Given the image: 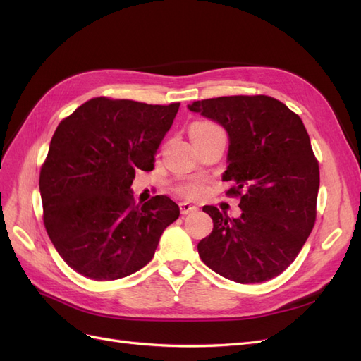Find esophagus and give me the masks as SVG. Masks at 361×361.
Returning a JSON list of instances; mask_svg holds the SVG:
<instances>
[{"mask_svg": "<svg viewBox=\"0 0 361 361\" xmlns=\"http://www.w3.org/2000/svg\"><path fill=\"white\" fill-rule=\"evenodd\" d=\"M179 206H180V212H182L183 215H187V214H190V212H195V211L199 209L197 206L191 204L190 202H182Z\"/></svg>", "mask_w": 361, "mask_h": 361, "instance_id": "1", "label": "esophagus"}]
</instances>
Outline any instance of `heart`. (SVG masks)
I'll return each instance as SVG.
<instances>
[{
  "label": "heart",
  "mask_w": 361,
  "mask_h": 361,
  "mask_svg": "<svg viewBox=\"0 0 361 361\" xmlns=\"http://www.w3.org/2000/svg\"><path fill=\"white\" fill-rule=\"evenodd\" d=\"M214 128H218L215 126L214 123H209V122H197L194 123L190 129V133H199V130H206V129H214ZM176 191L182 195H185V197H190V199H195L199 197V195L203 192V183L197 179H188V180H183L180 182L178 187H176Z\"/></svg>",
  "instance_id": "obj_1"
}]
</instances>
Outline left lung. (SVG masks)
Returning <instances> with one entry per match:
<instances>
[{
  "instance_id": "8db88e82",
  "label": "left lung",
  "mask_w": 361,
  "mask_h": 361,
  "mask_svg": "<svg viewBox=\"0 0 361 361\" xmlns=\"http://www.w3.org/2000/svg\"><path fill=\"white\" fill-rule=\"evenodd\" d=\"M190 111L220 123L228 135L223 180L239 195L243 214L231 218L203 206L214 223L197 245L216 274L243 285L281 274L312 232L316 220L319 166L300 116L265 94L195 101Z\"/></svg>"
}]
</instances>
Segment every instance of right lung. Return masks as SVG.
Listing matches in <instances>:
<instances>
[{
  "label": "right lung",
  "mask_w": 361,
  "mask_h": 361,
  "mask_svg": "<svg viewBox=\"0 0 361 361\" xmlns=\"http://www.w3.org/2000/svg\"><path fill=\"white\" fill-rule=\"evenodd\" d=\"M180 104L94 97L57 126L40 170L43 221L63 260L92 280L134 274L155 255L179 206L155 195L135 206V171L154 169Z\"/></svg>",
  "instance_id": "obj_1"
}]
</instances>
